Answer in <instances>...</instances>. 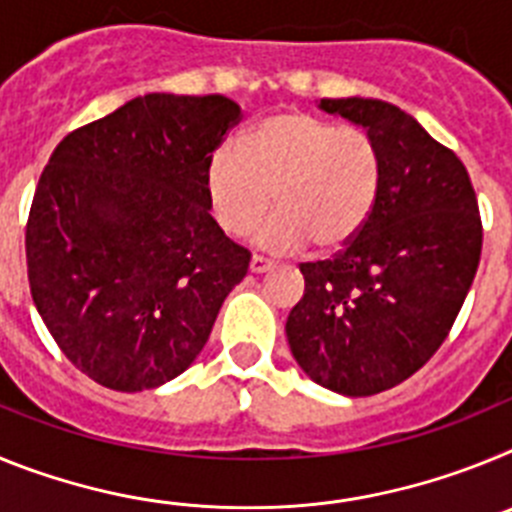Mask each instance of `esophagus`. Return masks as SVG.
<instances>
[{
  "label": "esophagus",
  "mask_w": 512,
  "mask_h": 512,
  "mask_svg": "<svg viewBox=\"0 0 512 512\" xmlns=\"http://www.w3.org/2000/svg\"><path fill=\"white\" fill-rule=\"evenodd\" d=\"M248 269H251V274H264V271L274 269V264H271L269 259H264V256H251V264H248Z\"/></svg>",
  "instance_id": "1"
}]
</instances>
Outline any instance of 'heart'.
I'll return each instance as SVG.
<instances>
[{"mask_svg":"<svg viewBox=\"0 0 512 512\" xmlns=\"http://www.w3.org/2000/svg\"><path fill=\"white\" fill-rule=\"evenodd\" d=\"M382 182V156L361 128L310 112H277L261 120L238 148H220L207 166V194L217 225L246 235L271 210L259 243L295 251H338L369 220Z\"/></svg>","mask_w":512,"mask_h":512,"instance_id":"1","label":"heart"}]
</instances>
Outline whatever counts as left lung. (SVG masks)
Instances as JSON below:
<instances>
[{
  "mask_svg": "<svg viewBox=\"0 0 512 512\" xmlns=\"http://www.w3.org/2000/svg\"><path fill=\"white\" fill-rule=\"evenodd\" d=\"M320 107L364 125L382 182L354 241L300 264L305 295L287 338L312 382L366 397L413 377L449 338L477 274L482 217L461 158L408 112L361 97Z\"/></svg>",
  "mask_w": 512,
  "mask_h": 512,
  "instance_id": "1",
  "label": "left lung"
}]
</instances>
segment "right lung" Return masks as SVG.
<instances>
[{
  "label": "right lung",
  "instance_id": "1",
  "mask_svg": "<svg viewBox=\"0 0 512 512\" xmlns=\"http://www.w3.org/2000/svg\"><path fill=\"white\" fill-rule=\"evenodd\" d=\"M241 107L146 94L71 130L27 215L30 295L63 356L102 387L182 374L251 253L210 215L207 166Z\"/></svg>",
  "mask_w": 512,
  "mask_h": 512
}]
</instances>
